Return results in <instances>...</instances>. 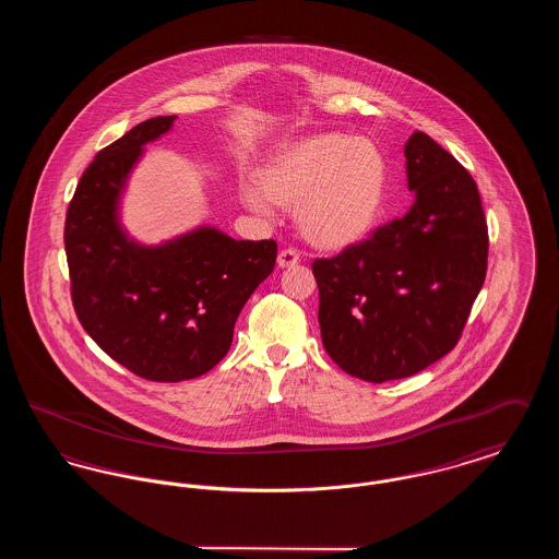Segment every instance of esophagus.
<instances>
[{
	"label": "esophagus",
	"mask_w": 559,
	"mask_h": 559,
	"mask_svg": "<svg viewBox=\"0 0 559 559\" xmlns=\"http://www.w3.org/2000/svg\"><path fill=\"white\" fill-rule=\"evenodd\" d=\"M301 262V258H299V253L297 251H293V249H283L281 253H278V258H276V264L278 267H293L297 266Z\"/></svg>",
	"instance_id": "obj_1"
}]
</instances>
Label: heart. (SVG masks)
Instances as JSON below:
<instances>
[{"label": "heart", "mask_w": 559, "mask_h": 559, "mask_svg": "<svg viewBox=\"0 0 559 559\" xmlns=\"http://www.w3.org/2000/svg\"><path fill=\"white\" fill-rule=\"evenodd\" d=\"M240 188L253 212L295 210L304 240L322 251H344L374 230L388 197V160L362 135L320 132L276 146Z\"/></svg>", "instance_id": "1"}]
</instances>
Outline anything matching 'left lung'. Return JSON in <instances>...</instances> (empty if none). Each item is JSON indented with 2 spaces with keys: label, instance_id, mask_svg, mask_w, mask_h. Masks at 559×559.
<instances>
[{
  "label": "left lung",
  "instance_id": "1",
  "mask_svg": "<svg viewBox=\"0 0 559 559\" xmlns=\"http://www.w3.org/2000/svg\"><path fill=\"white\" fill-rule=\"evenodd\" d=\"M415 201L404 217L314 260L322 346L347 374L383 383L451 352L486 278L488 228L469 171L415 132L404 144Z\"/></svg>",
  "mask_w": 559,
  "mask_h": 559
}]
</instances>
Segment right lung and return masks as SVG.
Wrapping results in <instances>:
<instances>
[{"instance_id":"obj_1","label":"right lung","mask_w":559,"mask_h":559,"mask_svg":"<svg viewBox=\"0 0 559 559\" xmlns=\"http://www.w3.org/2000/svg\"><path fill=\"white\" fill-rule=\"evenodd\" d=\"M153 117L121 135L81 176L64 222L81 326L112 360L151 381L201 377L226 356L235 322L276 262L274 240H237L199 226L142 245L121 224V199L148 142L174 128Z\"/></svg>"}]
</instances>
